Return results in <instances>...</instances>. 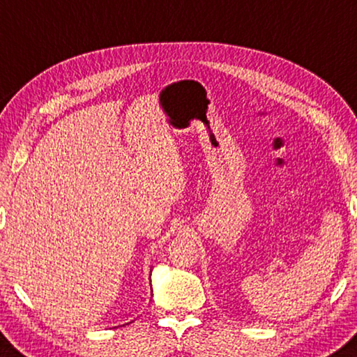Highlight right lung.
I'll return each instance as SVG.
<instances>
[{"label": "right lung", "mask_w": 357, "mask_h": 357, "mask_svg": "<svg viewBox=\"0 0 357 357\" xmlns=\"http://www.w3.org/2000/svg\"><path fill=\"white\" fill-rule=\"evenodd\" d=\"M151 291H153V290H151Z\"/></svg>", "instance_id": "add662e5"}]
</instances>
